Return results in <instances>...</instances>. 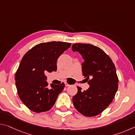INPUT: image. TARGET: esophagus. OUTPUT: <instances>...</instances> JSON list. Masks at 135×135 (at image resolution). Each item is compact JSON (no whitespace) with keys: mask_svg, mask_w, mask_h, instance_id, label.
<instances>
[{"mask_svg":"<svg viewBox=\"0 0 135 135\" xmlns=\"http://www.w3.org/2000/svg\"><path fill=\"white\" fill-rule=\"evenodd\" d=\"M65 86H70V84H68L67 82H65Z\"/></svg>","mask_w":135,"mask_h":135,"instance_id":"34e87169","label":"esophagus"}]
</instances>
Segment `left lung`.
Returning <instances> with one entry per match:
<instances>
[{
    "label": "left lung",
    "mask_w": 135,
    "mask_h": 135,
    "mask_svg": "<svg viewBox=\"0 0 135 135\" xmlns=\"http://www.w3.org/2000/svg\"><path fill=\"white\" fill-rule=\"evenodd\" d=\"M73 52L82 56L83 76L88 79L89 88L78 92L73 98V103L79 113L86 117L101 113L110 104L118 89V79L115 67L109 56L99 47L86 43H74Z\"/></svg>",
    "instance_id": "obj_1"
}]
</instances>
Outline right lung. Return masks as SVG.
Listing matches in <instances>:
<instances>
[{"label":"right lung","mask_w":135,"mask_h":135,"mask_svg":"<svg viewBox=\"0 0 135 135\" xmlns=\"http://www.w3.org/2000/svg\"><path fill=\"white\" fill-rule=\"evenodd\" d=\"M70 46L67 42L42 43L32 47L22 58L15 74V84L20 99L32 111H49L64 90V83L48 86L45 74L56 71L57 59Z\"/></svg>","instance_id":"add662e5"}]
</instances>
